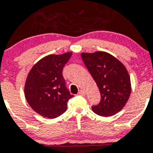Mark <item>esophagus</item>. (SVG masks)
Instances as JSON below:
<instances>
[{"instance_id": "34e87169", "label": "esophagus", "mask_w": 153, "mask_h": 153, "mask_svg": "<svg viewBox=\"0 0 153 153\" xmlns=\"http://www.w3.org/2000/svg\"><path fill=\"white\" fill-rule=\"evenodd\" d=\"M78 95H81V96H85V91L84 90H80L78 91Z\"/></svg>"}]
</instances>
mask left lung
<instances>
[{
    "instance_id": "1",
    "label": "left lung",
    "mask_w": 153,
    "mask_h": 153,
    "mask_svg": "<svg viewBox=\"0 0 153 153\" xmlns=\"http://www.w3.org/2000/svg\"><path fill=\"white\" fill-rule=\"evenodd\" d=\"M81 56L100 92V102L91 107L93 112L106 117L122 110L131 92V79L125 65L102 51L82 53Z\"/></svg>"
}]
</instances>
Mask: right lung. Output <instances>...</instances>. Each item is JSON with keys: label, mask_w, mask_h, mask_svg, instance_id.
<instances>
[{"label": "right lung", "mask_w": 153, "mask_h": 153, "mask_svg": "<svg viewBox=\"0 0 153 153\" xmlns=\"http://www.w3.org/2000/svg\"><path fill=\"white\" fill-rule=\"evenodd\" d=\"M72 54L47 56L30 71L25 85V99L39 115L55 118L66 111L67 102L74 96L65 86L62 69Z\"/></svg>", "instance_id": "obj_1"}]
</instances>
